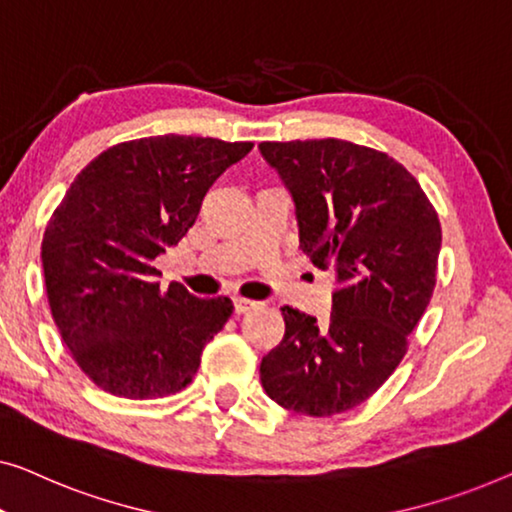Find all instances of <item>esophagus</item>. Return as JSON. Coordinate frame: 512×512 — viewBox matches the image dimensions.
<instances>
[{
	"label": "esophagus",
	"instance_id": "obj_1",
	"mask_svg": "<svg viewBox=\"0 0 512 512\" xmlns=\"http://www.w3.org/2000/svg\"><path fill=\"white\" fill-rule=\"evenodd\" d=\"M255 306H257V301H253V299H243V297H236V299H234V311H236V315H243V313L253 311Z\"/></svg>",
	"mask_w": 512,
	"mask_h": 512
}]
</instances>
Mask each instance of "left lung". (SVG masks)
<instances>
[{"label": "left lung", "mask_w": 512, "mask_h": 512, "mask_svg": "<svg viewBox=\"0 0 512 512\" xmlns=\"http://www.w3.org/2000/svg\"><path fill=\"white\" fill-rule=\"evenodd\" d=\"M292 194L299 248L341 287L331 315L285 306V336L259 364L287 410L329 417L366 401L406 355L436 285L441 222L420 183L385 153L341 139L264 141Z\"/></svg>", "instance_id": "1"}]
</instances>
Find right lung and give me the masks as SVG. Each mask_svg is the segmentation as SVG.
<instances>
[{"label":"right lung","mask_w":512,"mask_h":512,"mask_svg":"<svg viewBox=\"0 0 512 512\" xmlns=\"http://www.w3.org/2000/svg\"><path fill=\"white\" fill-rule=\"evenodd\" d=\"M253 143L150 136L95 157L64 194L41 243L50 313L81 371L104 392H181L225 327L229 297L160 290L153 259L176 246L201 201Z\"/></svg>","instance_id":"right-lung-1"}]
</instances>
